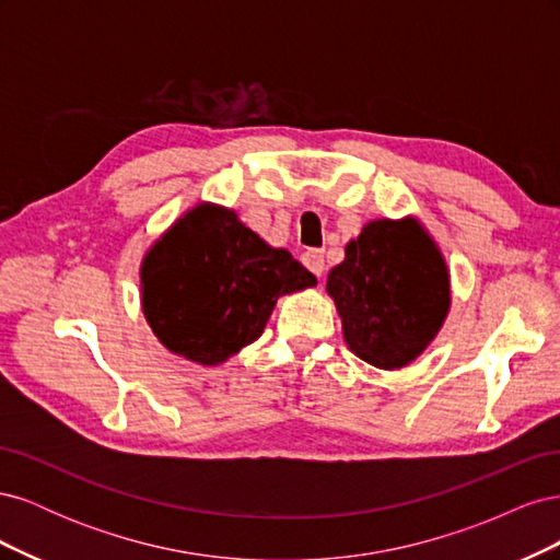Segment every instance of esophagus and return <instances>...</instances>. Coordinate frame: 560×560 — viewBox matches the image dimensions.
Here are the masks:
<instances>
[{
  "label": "esophagus",
  "instance_id": "34e87169",
  "mask_svg": "<svg viewBox=\"0 0 560 560\" xmlns=\"http://www.w3.org/2000/svg\"><path fill=\"white\" fill-rule=\"evenodd\" d=\"M303 266H306L313 276H322L325 273V252L322 249H308V252H303Z\"/></svg>",
  "mask_w": 560,
  "mask_h": 560
}]
</instances>
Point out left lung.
Wrapping results in <instances>:
<instances>
[{
	"label": "left lung",
	"mask_w": 560,
	"mask_h": 560,
	"mask_svg": "<svg viewBox=\"0 0 560 560\" xmlns=\"http://www.w3.org/2000/svg\"><path fill=\"white\" fill-rule=\"evenodd\" d=\"M327 292L350 350L378 369L416 360L451 303L446 264L416 219L366 224L331 268Z\"/></svg>",
	"instance_id": "1"
}]
</instances>
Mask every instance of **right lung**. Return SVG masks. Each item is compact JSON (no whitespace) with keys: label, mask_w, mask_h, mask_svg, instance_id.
Here are the masks:
<instances>
[{"label":"right lung","mask_w":560,"mask_h":560,"mask_svg":"<svg viewBox=\"0 0 560 560\" xmlns=\"http://www.w3.org/2000/svg\"><path fill=\"white\" fill-rule=\"evenodd\" d=\"M313 284L290 252L270 249L233 212L198 206L147 254L142 306L167 350L219 364L257 341L278 296Z\"/></svg>","instance_id":"add662e5"}]
</instances>
